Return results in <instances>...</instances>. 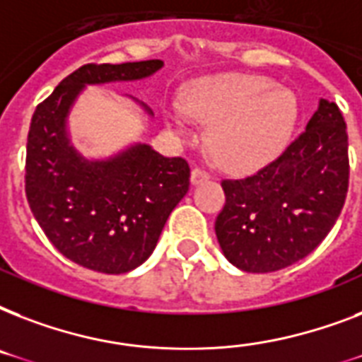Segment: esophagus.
<instances>
[{
    "label": "esophagus",
    "instance_id": "1",
    "mask_svg": "<svg viewBox=\"0 0 362 362\" xmlns=\"http://www.w3.org/2000/svg\"><path fill=\"white\" fill-rule=\"evenodd\" d=\"M210 178V175L206 170H201V169H193L192 170V184L193 186H197L201 182H206Z\"/></svg>",
    "mask_w": 362,
    "mask_h": 362
}]
</instances>
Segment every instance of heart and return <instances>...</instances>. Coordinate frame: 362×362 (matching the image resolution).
<instances>
[{
	"instance_id": "b5f03b06",
	"label": "heart",
	"mask_w": 362,
	"mask_h": 362,
	"mask_svg": "<svg viewBox=\"0 0 362 362\" xmlns=\"http://www.w3.org/2000/svg\"><path fill=\"white\" fill-rule=\"evenodd\" d=\"M184 107L189 116L212 124V150L235 170L259 169L280 156L298 120L295 93L257 75L203 81L187 93ZM165 116L178 135L192 136L184 112L169 110Z\"/></svg>"
}]
</instances>
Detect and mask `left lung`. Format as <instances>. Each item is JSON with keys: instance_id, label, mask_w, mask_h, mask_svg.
I'll return each mask as SVG.
<instances>
[{"instance_id": "1", "label": "left lung", "mask_w": 362, "mask_h": 362, "mask_svg": "<svg viewBox=\"0 0 362 362\" xmlns=\"http://www.w3.org/2000/svg\"><path fill=\"white\" fill-rule=\"evenodd\" d=\"M349 182L348 133L337 103L320 99L306 131L255 175L223 180L216 237L244 272H274L320 246L342 212Z\"/></svg>"}]
</instances>
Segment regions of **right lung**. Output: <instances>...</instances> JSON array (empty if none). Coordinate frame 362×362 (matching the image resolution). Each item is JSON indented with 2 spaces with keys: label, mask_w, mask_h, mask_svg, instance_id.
Wrapping results in <instances>:
<instances>
[{
  "label": "right lung",
  "mask_w": 362,
  "mask_h": 362,
  "mask_svg": "<svg viewBox=\"0 0 362 362\" xmlns=\"http://www.w3.org/2000/svg\"><path fill=\"white\" fill-rule=\"evenodd\" d=\"M161 67V59L82 65L31 118L25 150L31 212L59 253L103 274L129 272L152 255L165 221L189 189V165L144 142L88 159L73 146L67 120L86 86L142 81Z\"/></svg>",
  "instance_id": "add662e5"
}]
</instances>
